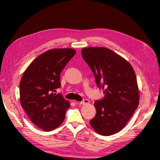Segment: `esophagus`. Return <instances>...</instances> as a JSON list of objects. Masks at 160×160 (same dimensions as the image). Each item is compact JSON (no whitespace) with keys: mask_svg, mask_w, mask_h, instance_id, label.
<instances>
[{"mask_svg":"<svg viewBox=\"0 0 160 160\" xmlns=\"http://www.w3.org/2000/svg\"><path fill=\"white\" fill-rule=\"evenodd\" d=\"M89 100L88 99H83L82 101H81L80 102V104H82V105H84V104H89Z\"/></svg>","mask_w":160,"mask_h":160,"instance_id":"obj_1","label":"esophagus"}]
</instances>
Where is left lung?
Returning a JSON list of instances; mask_svg holds the SVG:
<instances>
[{
	"mask_svg": "<svg viewBox=\"0 0 160 160\" xmlns=\"http://www.w3.org/2000/svg\"><path fill=\"white\" fill-rule=\"evenodd\" d=\"M81 52L104 94L94 104L97 113L90 124L100 135L111 136L124 127L139 105L136 73L128 62L108 48L88 47Z\"/></svg>",
	"mask_w": 160,
	"mask_h": 160,
	"instance_id": "1",
	"label": "left lung"
}]
</instances>
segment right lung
<instances>
[{"mask_svg": "<svg viewBox=\"0 0 160 160\" xmlns=\"http://www.w3.org/2000/svg\"><path fill=\"white\" fill-rule=\"evenodd\" d=\"M76 54L72 48H54L38 56L25 70L20 82L21 105L30 121L45 132L64 121L69 102L56 89L60 88V73Z\"/></svg>", "mask_w": 160, "mask_h": 160, "instance_id": "add662e5", "label": "right lung"}]
</instances>
